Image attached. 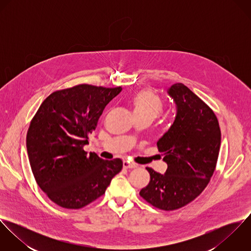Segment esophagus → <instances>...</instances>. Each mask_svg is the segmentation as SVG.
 <instances>
[{"instance_id": "34e87169", "label": "esophagus", "mask_w": 251, "mask_h": 251, "mask_svg": "<svg viewBox=\"0 0 251 251\" xmlns=\"http://www.w3.org/2000/svg\"><path fill=\"white\" fill-rule=\"evenodd\" d=\"M136 165L133 163H130L128 161H124V168L126 169H131V168H135Z\"/></svg>"}]
</instances>
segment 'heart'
<instances>
[{"label":"heart","instance_id":"1","mask_svg":"<svg viewBox=\"0 0 251 251\" xmlns=\"http://www.w3.org/2000/svg\"><path fill=\"white\" fill-rule=\"evenodd\" d=\"M129 102L136 117H148L154 120L164 108L161 98L151 89L143 88L137 90L130 97Z\"/></svg>","mask_w":251,"mask_h":251}]
</instances>
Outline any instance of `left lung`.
<instances>
[{"mask_svg": "<svg viewBox=\"0 0 251 251\" xmlns=\"http://www.w3.org/2000/svg\"><path fill=\"white\" fill-rule=\"evenodd\" d=\"M177 104L170 129L158 140L168 168L160 174L147 167L151 180L140 196L151 206L175 211L197 198L215 172L221 132L215 112L181 83L169 89Z\"/></svg>", "mask_w": 251, "mask_h": 251, "instance_id": "left-lung-1", "label": "left lung"}]
</instances>
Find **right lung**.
Wrapping results in <instances>:
<instances>
[{
	"instance_id": "obj_1",
	"label": "right lung",
	"mask_w": 251,
	"mask_h": 251,
	"mask_svg": "<svg viewBox=\"0 0 251 251\" xmlns=\"http://www.w3.org/2000/svg\"><path fill=\"white\" fill-rule=\"evenodd\" d=\"M122 87L80 84L49 95L27 132V151L36 183L55 204L86 207L105 193L123 160H105L83 147L99 119Z\"/></svg>"
}]
</instances>
